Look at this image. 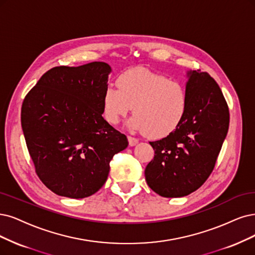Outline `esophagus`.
<instances>
[{"instance_id": "obj_1", "label": "esophagus", "mask_w": 255, "mask_h": 255, "mask_svg": "<svg viewBox=\"0 0 255 255\" xmlns=\"http://www.w3.org/2000/svg\"><path fill=\"white\" fill-rule=\"evenodd\" d=\"M128 142H129V146L132 147L138 143V139L135 137H132V136H128Z\"/></svg>"}]
</instances>
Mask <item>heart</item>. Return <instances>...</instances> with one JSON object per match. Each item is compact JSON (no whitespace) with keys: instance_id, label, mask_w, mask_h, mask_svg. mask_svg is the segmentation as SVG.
I'll return each instance as SVG.
<instances>
[{"instance_id":"b5f03b06","label":"heart","mask_w":255,"mask_h":255,"mask_svg":"<svg viewBox=\"0 0 255 255\" xmlns=\"http://www.w3.org/2000/svg\"><path fill=\"white\" fill-rule=\"evenodd\" d=\"M117 86H109L103 96L104 117L119 124L132 110L130 129L163 137L181 124L187 110V94L183 85L162 74L137 67L123 72Z\"/></svg>"}]
</instances>
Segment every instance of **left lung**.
Instances as JSON below:
<instances>
[{"instance_id":"obj_1","label":"left lung","mask_w":255,"mask_h":255,"mask_svg":"<svg viewBox=\"0 0 255 255\" xmlns=\"http://www.w3.org/2000/svg\"><path fill=\"white\" fill-rule=\"evenodd\" d=\"M187 110L178 127L150 142L154 157L145 169L148 186L164 197L190 194L207 181L229 128V108L210 75L187 72Z\"/></svg>"}]
</instances>
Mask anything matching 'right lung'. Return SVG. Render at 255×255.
<instances>
[{"instance_id":"1","label":"right lung","mask_w":255,"mask_h":255,"mask_svg":"<svg viewBox=\"0 0 255 255\" xmlns=\"http://www.w3.org/2000/svg\"><path fill=\"white\" fill-rule=\"evenodd\" d=\"M111 67L92 62L59 66L27 93L21 112L26 145L42 183L55 194L84 199L107 181L125 134L104 120L103 96Z\"/></svg>"}]
</instances>
